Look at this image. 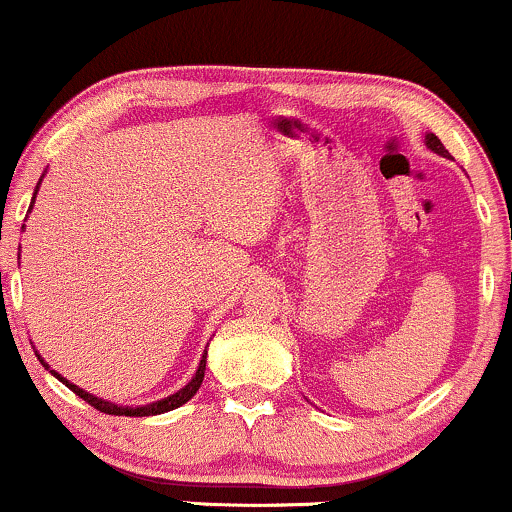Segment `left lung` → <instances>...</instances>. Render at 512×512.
<instances>
[{
  "instance_id": "8db88e82",
  "label": "left lung",
  "mask_w": 512,
  "mask_h": 512,
  "mask_svg": "<svg viewBox=\"0 0 512 512\" xmlns=\"http://www.w3.org/2000/svg\"><path fill=\"white\" fill-rule=\"evenodd\" d=\"M426 144H428V149L436 151V154H440V156H448V149H445V146L440 144V139L436 137V134H428V137H426Z\"/></svg>"
}]
</instances>
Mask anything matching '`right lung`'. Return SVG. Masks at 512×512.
I'll list each match as a JSON object with an SVG mask.
<instances>
[{"mask_svg":"<svg viewBox=\"0 0 512 512\" xmlns=\"http://www.w3.org/2000/svg\"><path fill=\"white\" fill-rule=\"evenodd\" d=\"M35 192H38V190H35ZM33 199H35V197H33ZM38 358H40V356H38ZM40 363H43V366H45L43 358H40ZM45 368H48V366H45ZM204 368H207V351H204L202 361H199V368H197L195 378H192L190 383L182 387V390H178V392H175V395H170V397H166V399H158V402H151V404H146V407H137V409L117 407V404H113V402H105V399H98V397L88 395V392L81 390V387H76V385L69 383V380H64L62 375H57L55 370H52V375H55L57 380H62V383L67 385L69 390L74 392V395H79L81 399H84V402L91 404L93 409L103 411V414H115V416H122V414H125V416H154V414H163V411L178 409L180 404L187 402V399L195 397L197 390H199V385H202V380H204Z\"/></svg>","mask_w":512,"mask_h":512,"instance_id":"right-lung-1","label":"right lung"}]
</instances>
